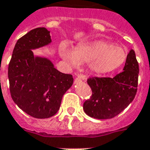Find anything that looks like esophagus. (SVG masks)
Instances as JSON below:
<instances>
[{"instance_id":"esophagus-1","label":"esophagus","mask_w":150,"mask_h":150,"mask_svg":"<svg viewBox=\"0 0 150 150\" xmlns=\"http://www.w3.org/2000/svg\"><path fill=\"white\" fill-rule=\"evenodd\" d=\"M79 80H83V81H86V78L84 76V75H79L78 77L76 78V79H75V83L76 82H78Z\"/></svg>"}]
</instances>
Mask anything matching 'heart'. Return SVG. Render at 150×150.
<instances>
[{
    "label": "heart",
    "instance_id": "b5f03b06",
    "mask_svg": "<svg viewBox=\"0 0 150 150\" xmlns=\"http://www.w3.org/2000/svg\"><path fill=\"white\" fill-rule=\"evenodd\" d=\"M59 52L61 57L72 66L88 63L90 71L96 75L115 71L127 59V52L125 48L104 40L79 44L73 51L63 44Z\"/></svg>",
    "mask_w": 150,
    "mask_h": 150
}]
</instances>
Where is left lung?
<instances>
[{
  "mask_svg": "<svg viewBox=\"0 0 150 150\" xmlns=\"http://www.w3.org/2000/svg\"><path fill=\"white\" fill-rule=\"evenodd\" d=\"M138 74L136 55L130 50L122 72L114 78L88 79L92 96L83 103L84 112L97 119H109L119 115L136 95Z\"/></svg>",
  "mask_w": 150,
  "mask_h": 150,
  "instance_id": "1",
  "label": "left lung"
}]
</instances>
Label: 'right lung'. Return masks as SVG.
Returning a JSON list of instances; mask_svg holds the SVG:
<instances>
[{"instance_id": "add662e5", "label": "right lung", "mask_w": 150, "mask_h": 150, "mask_svg": "<svg viewBox=\"0 0 150 150\" xmlns=\"http://www.w3.org/2000/svg\"><path fill=\"white\" fill-rule=\"evenodd\" d=\"M52 43L50 32L37 28L19 39L8 70L11 96L20 109L35 118L55 115L73 77L55 68L49 59L34 55L33 50Z\"/></svg>"}]
</instances>
